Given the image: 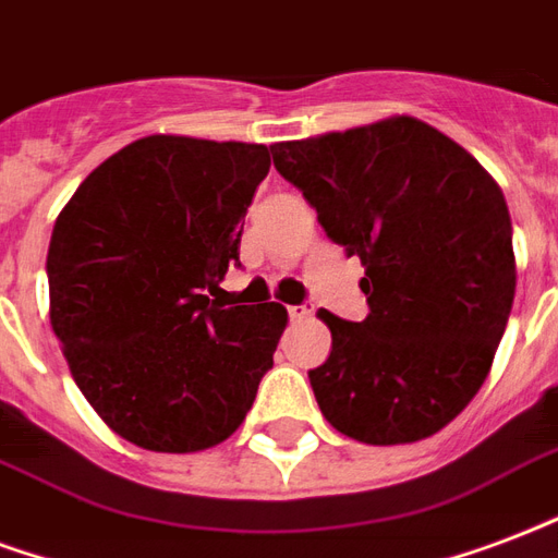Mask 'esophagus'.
<instances>
[{
	"instance_id": "esophagus-1",
	"label": "esophagus",
	"mask_w": 558,
	"mask_h": 558,
	"mask_svg": "<svg viewBox=\"0 0 558 558\" xmlns=\"http://www.w3.org/2000/svg\"><path fill=\"white\" fill-rule=\"evenodd\" d=\"M312 312H314L312 305H291V308H288V317H291L294 324H300V320H308Z\"/></svg>"
}]
</instances>
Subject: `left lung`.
I'll return each mask as SVG.
<instances>
[{"label": "left lung", "mask_w": 558, "mask_h": 558, "mask_svg": "<svg viewBox=\"0 0 558 558\" xmlns=\"http://www.w3.org/2000/svg\"><path fill=\"white\" fill-rule=\"evenodd\" d=\"M324 232L364 264L367 317L320 312L332 350L308 371L335 429L429 438L480 391L514 300L512 220L468 149L414 117L270 146Z\"/></svg>", "instance_id": "8db88e82"}]
</instances>
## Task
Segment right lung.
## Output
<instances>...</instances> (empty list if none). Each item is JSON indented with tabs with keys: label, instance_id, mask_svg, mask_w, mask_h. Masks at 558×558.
I'll return each instance as SVG.
<instances>
[{
	"label": "right lung",
	"instance_id": "right-lung-1",
	"mask_svg": "<svg viewBox=\"0 0 558 558\" xmlns=\"http://www.w3.org/2000/svg\"><path fill=\"white\" fill-rule=\"evenodd\" d=\"M270 149L149 135L78 184L58 215L49 320L78 391L155 453L226 441L274 367L288 312L208 300L238 264Z\"/></svg>",
	"mask_w": 558,
	"mask_h": 558
}]
</instances>
